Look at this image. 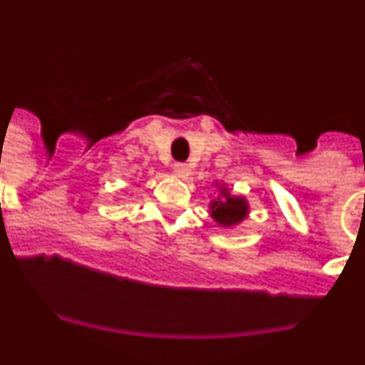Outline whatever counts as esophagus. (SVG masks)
<instances>
[{"label": "esophagus", "mask_w": 365, "mask_h": 365, "mask_svg": "<svg viewBox=\"0 0 365 365\" xmlns=\"http://www.w3.org/2000/svg\"><path fill=\"white\" fill-rule=\"evenodd\" d=\"M173 172H175V175L177 177H180V179H188L190 177V168L186 166V164H182V163H175L173 164Z\"/></svg>", "instance_id": "1"}]
</instances>
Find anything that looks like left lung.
<instances>
[{"label":"left lung","instance_id":"left-lung-1","mask_svg":"<svg viewBox=\"0 0 365 365\" xmlns=\"http://www.w3.org/2000/svg\"><path fill=\"white\" fill-rule=\"evenodd\" d=\"M222 197L217 201H212V217L221 225V227H234L243 221L248 214V205L245 197H234L228 190H221Z\"/></svg>","mask_w":365,"mask_h":365}]
</instances>
